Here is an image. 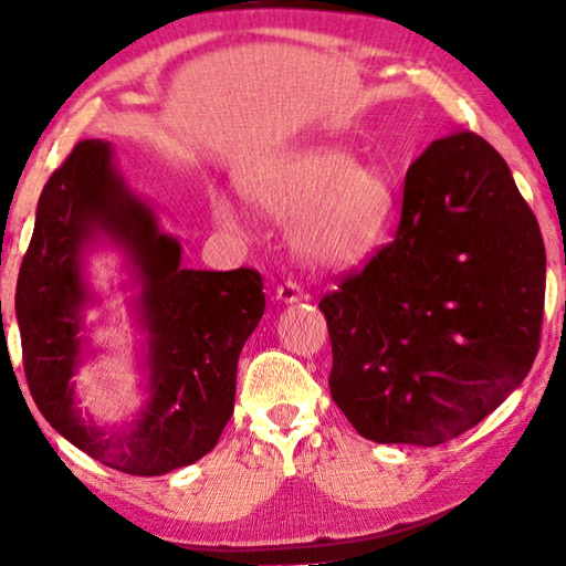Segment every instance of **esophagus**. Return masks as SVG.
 <instances>
[{"label":"esophagus","mask_w":566,"mask_h":566,"mask_svg":"<svg viewBox=\"0 0 566 566\" xmlns=\"http://www.w3.org/2000/svg\"><path fill=\"white\" fill-rule=\"evenodd\" d=\"M304 296V292H302V286L296 284V282H292V280H286L284 284H280L276 286V300L280 302H284V304H292V302H300Z\"/></svg>","instance_id":"1"}]
</instances>
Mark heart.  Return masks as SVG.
<instances>
[{
	"mask_svg": "<svg viewBox=\"0 0 566 566\" xmlns=\"http://www.w3.org/2000/svg\"><path fill=\"white\" fill-rule=\"evenodd\" d=\"M254 197L264 212L290 222L292 244L306 260L347 270L367 260L395 219L397 195L387 171L354 165L349 149L310 145L270 161L254 179ZM214 217L239 227L234 199L214 197Z\"/></svg>",
	"mask_w": 566,
	"mask_h": 566,
	"instance_id": "heart-1",
	"label": "heart"
}]
</instances>
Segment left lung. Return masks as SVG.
<instances>
[{
	"label": "left lung",
	"instance_id": "left-lung-1",
	"mask_svg": "<svg viewBox=\"0 0 566 566\" xmlns=\"http://www.w3.org/2000/svg\"><path fill=\"white\" fill-rule=\"evenodd\" d=\"M547 254L490 142L454 132L411 161L395 242L324 294L332 399L361 437L437 447L530 375Z\"/></svg>",
	"mask_w": 566,
	"mask_h": 566
}]
</instances>
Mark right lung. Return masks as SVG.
Returning <instances> with one entry per match:
<instances>
[{
	"label": "right lung",
	"mask_w": 566,
	"mask_h": 566,
	"mask_svg": "<svg viewBox=\"0 0 566 566\" xmlns=\"http://www.w3.org/2000/svg\"><path fill=\"white\" fill-rule=\"evenodd\" d=\"M104 235L128 254L148 332L150 401L124 430H102L73 407L81 310L91 298L81 256ZM256 270L181 266V247L114 167L109 142L84 139L36 205L17 280L24 375L36 407L64 439L124 474L157 476L212 452L234 411L237 361L264 314Z\"/></svg>",
	"instance_id": "1"
}]
</instances>
